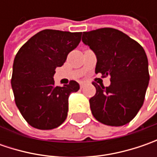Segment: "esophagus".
<instances>
[{
	"label": "esophagus",
	"mask_w": 157,
	"mask_h": 157,
	"mask_svg": "<svg viewBox=\"0 0 157 157\" xmlns=\"http://www.w3.org/2000/svg\"><path fill=\"white\" fill-rule=\"evenodd\" d=\"M84 86H85V84H83V83H81V84H80V88H84Z\"/></svg>",
	"instance_id": "esophagus-1"
}]
</instances>
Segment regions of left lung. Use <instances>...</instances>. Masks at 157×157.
<instances>
[{
  "instance_id": "1",
  "label": "left lung",
  "mask_w": 157,
  "mask_h": 157,
  "mask_svg": "<svg viewBox=\"0 0 157 157\" xmlns=\"http://www.w3.org/2000/svg\"><path fill=\"white\" fill-rule=\"evenodd\" d=\"M82 42L96 55L95 72L111 77L107 87L93 83L96 94L89 100L93 115L108 126L128 123L143 105L148 86L145 51L128 35L112 28L83 32Z\"/></svg>"
}]
</instances>
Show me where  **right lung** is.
<instances>
[{"mask_svg": "<svg viewBox=\"0 0 157 157\" xmlns=\"http://www.w3.org/2000/svg\"><path fill=\"white\" fill-rule=\"evenodd\" d=\"M82 32L44 29L21 46L15 55L11 86L16 106L35 128H56L67 117L70 94L79 90L78 82L56 86L55 69L78 45Z\"/></svg>", "mask_w": 157, "mask_h": 157, "instance_id": "right-lung-1", "label": "right lung"}]
</instances>
